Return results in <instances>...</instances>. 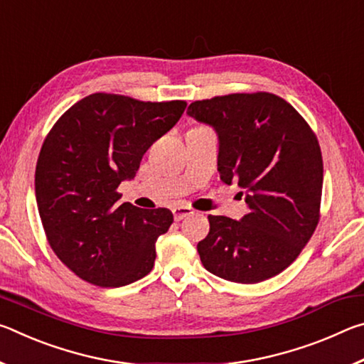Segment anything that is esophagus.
Here are the masks:
<instances>
[{
    "instance_id": "obj_1",
    "label": "esophagus",
    "mask_w": 364,
    "mask_h": 364,
    "mask_svg": "<svg viewBox=\"0 0 364 364\" xmlns=\"http://www.w3.org/2000/svg\"><path fill=\"white\" fill-rule=\"evenodd\" d=\"M171 212H173V217L176 221H180V220L186 218V217H189V215L194 213L193 208L186 207V205H176V207H173V210Z\"/></svg>"
}]
</instances>
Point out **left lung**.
<instances>
[{
    "label": "left lung",
    "instance_id": "obj_1",
    "mask_svg": "<svg viewBox=\"0 0 364 364\" xmlns=\"http://www.w3.org/2000/svg\"><path fill=\"white\" fill-rule=\"evenodd\" d=\"M188 115L215 128L221 181L237 183L249 207L241 221L208 215L210 231L197 244L202 264L241 284L273 278L318 226L323 157L316 134L291 104L264 91L194 101Z\"/></svg>",
    "mask_w": 364,
    "mask_h": 364
}]
</instances>
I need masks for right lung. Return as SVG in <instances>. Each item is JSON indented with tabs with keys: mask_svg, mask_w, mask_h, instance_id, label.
Wrapping results in <instances>:
<instances>
[{
	"mask_svg": "<svg viewBox=\"0 0 364 364\" xmlns=\"http://www.w3.org/2000/svg\"><path fill=\"white\" fill-rule=\"evenodd\" d=\"M186 101L151 102L95 93L60 115L41 146L35 194L54 254L78 278L122 287L149 273L168 208L120 204L146 151L175 127Z\"/></svg>",
	"mask_w": 364,
	"mask_h": 364,
	"instance_id": "add662e5",
	"label": "right lung"
}]
</instances>
